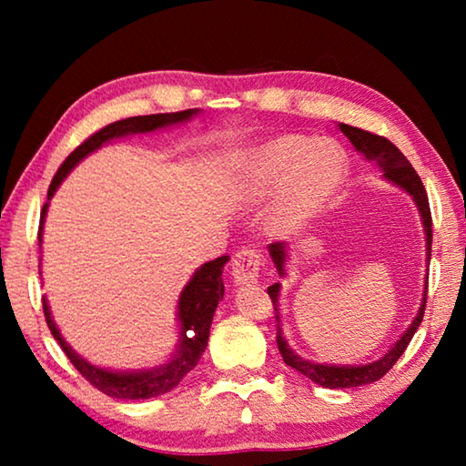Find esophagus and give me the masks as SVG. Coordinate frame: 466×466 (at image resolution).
I'll return each instance as SVG.
<instances>
[{
  "label": "esophagus",
  "mask_w": 466,
  "mask_h": 466,
  "mask_svg": "<svg viewBox=\"0 0 466 466\" xmlns=\"http://www.w3.org/2000/svg\"><path fill=\"white\" fill-rule=\"evenodd\" d=\"M258 269H261V255H258L255 247H242L236 252L232 261V278L236 286L257 283Z\"/></svg>",
  "instance_id": "obj_1"
}]
</instances>
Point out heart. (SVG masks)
Listing matches in <instances>:
<instances>
[{
    "label": "heart",
    "instance_id": "1",
    "mask_svg": "<svg viewBox=\"0 0 466 466\" xmlns=\"http://www.w3.org/2000/svg\"><path fill=\"white\" fill-rule=\"evenodd\" d=\"M345 170V154L333 141L283 136L252 152L244 177L257 193L283 185L275 224L288 230L317 214L337 193Z\"/></svg>",
    "mask_w": 466,
    "mask_h": 466
}]
</instances>
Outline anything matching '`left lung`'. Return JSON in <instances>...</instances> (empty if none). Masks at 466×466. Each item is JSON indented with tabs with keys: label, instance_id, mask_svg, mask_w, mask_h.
I'll list each match as a JSON object with an SVG mask.
<instances>
[{
	"label": "left lung",
	"instance_id": "left-lung-1",
	"mask_svg": "<svg viewBox=\"0 0 466 466\" xmlns=\"http://www.w3.org/2000/svg\"><path fill=\"white\" fill-rule=\"evenodd\" d=\"M339 129H341L343 136L351 141V146L356 147L366 160L374 162L376 167L384 172L386 180H390L392 185L400 187L403 191H407L413 197L417 209H420L421 214V222L425 230V247H428V258H430L431 257V211H430L428 193H425V187L421 183L420 175H417L415 168L409 164L403 152H400V149L386 137L376 136V133H370L364 129L351 127V125H343V123H339ZM286 248H288L286 242L269 244V255L273 258L275 267H278L281 278L286 275V258H288ZM279 289H281L279 283H273L271 288H267V294H269L275 309V320H278V347H279L281 358L288 366L298 370V372L304 374L306 378H310L312 382L325 386V389H351V386H364V384L380 380V378L389 372L394 364H397V360L403 356V351L407 350L409 341L413 339L417 327L421 325L425 299H428V286H425L423 302L420 306V310H417V317L380 360H376L372 364H366V366H330V364L327 366V364H317V361L299 358L298 353L291 351V347L288 345L286 339H283L279 309H278Z\"/></svg>",
	"mask_w": 466,
	"mask_h": 466
}]
</instances>
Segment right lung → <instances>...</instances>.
<instances>
[{
    "label": "right lung",
    "mask_w": 466,
    "mask_h": 466,
    "mask_svg": "<svg viewBox=\"0 0 466 466\" xmlns=\"http://www.w3.org/2000/svg\"><path fill=\"white\" fill-rule=\"evenodd\" d=\"M199 113L197 108L180 110V113H162V115H146V116H129V119L110 123L106 127L94 133L82 146H77L72 154L66 157L61 164L57 175L53 177L49 193L46 199H51L57 187L63 183V178L69 175L77 162L84 160L86 156L98 149L102 144L125 136H136V133H149L168 125H177L188 121L193 115ZM46 208L49 203L43 205L41 211V228H38V242L43 240V224L46 216ZM228 263V257H218L216 261H209L201 265L195 271L191 281L187 283L183 294L178 298V325H180V339L177 345V353L168 364H162L152 370H139V372H113V370H105L98 366H92L82 356L67 345L66 339L61 337L59 329L55 327L51 319V310L46 299L43 298V312L46 319V325L51 329V335L55 341L61 345L66 356L72 361L74 368L80 372L86 380H88L94 389L102 390L113 399H125V400H137V399H152L157 394H164L178 386V382L191 372L201 360L205 347H208L209 339V327L214 320V312L218 309V302L224 298V281L222 271Z\"/></svg>",
    "instance_id": "right-lung-1"
}]
</instances>
